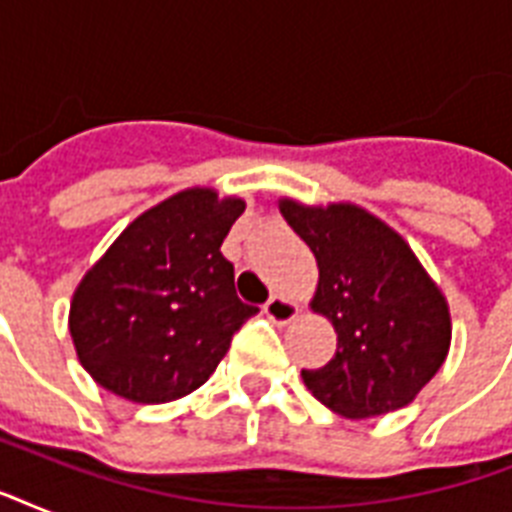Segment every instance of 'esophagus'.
I'll return each mask as SVG.
<instances>
[{
	"label": "esophagus",
	"mask_w": 512,
	"mask_h": 512,
	"mask_svg": "<svg viewBox=\"0 0 512 512\" xmlns=\"http://www.w3.org/2000/svg\"><path fill=\"white\" fill-rule=\"evenodd\" d=\"M263 311L273 324H289V321H295L297 316H300V305L284 295H273L271 300L265 303Z\"/></svg>",
	"instance_id": "esophagus-1"
}]
</instances>
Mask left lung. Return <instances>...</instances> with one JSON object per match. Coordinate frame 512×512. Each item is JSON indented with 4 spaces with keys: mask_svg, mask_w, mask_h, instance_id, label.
I'll return each instance as SVG.
<instances>
[{
    "mask_svg": "<svg viewBox=\"0 0 512 512\" xmlns=\"http://www.w3.org/2000/svg\"><path fill=\"white\" fill-rule=\"evenodd\" d=\"M279 212L319 265L311 311L337 332L335 358L303 372L308 390L348 420L412 404L452 345L441 287L404 236L369 209L284 196Z\"/></svg>",
    "mask_w": 512,
    "mask_h": 512,
    "instance_id": "obj_1",
    "label": "left lung"
}]
</instances>
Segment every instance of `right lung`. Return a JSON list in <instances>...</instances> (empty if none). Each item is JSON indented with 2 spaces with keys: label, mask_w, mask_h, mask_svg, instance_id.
<instances>
[{
  "label": "right lung",
  "mask_w": 512,
  "mask_h": 512,
  "mask_svg": "<svg viewBox=\"0 0 512 512\" xmlns=\"http://www.w3.org/2000/svg\"><path fill=\"white\" fill-rule=\"evenodd\" d=\"M247 209L209 185L172 193L124 228L71 297L68 332L100 388L167 404L201 388L255 316L220 252Z\"/></svg>",
  "instance_id": "add662e5"
}]
</instances>
